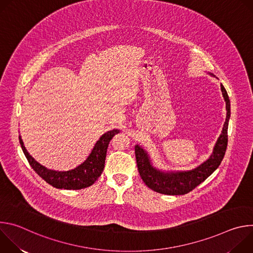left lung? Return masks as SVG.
<instances>
[{
	"instance_id": "obj_1",
	"label": "left lung",
	"mask_w": 253,
	"mask_h": 253,
	"mask_svg": "<svg viewBox=\"0 0 253 253\" xmlns=\"http://www.w3.org/2000/svg\"><path fill=\"white\" fill-rule=\"evenodd\" d=\"M209 75L215 77L211 73H209ZM221 92L226 104V119L221 134L215 143L212 154L197 167L184 171H166L158 169L153 165L149 153L139 144L135 145L138 171L144 183L150 189L166 195H183L192 191L218 168L227 147V129L230 118V101L223 85H221Z\"/></svg>"
}]
</instances>
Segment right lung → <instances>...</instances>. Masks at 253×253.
Segmentation results:
<instances>
[{
    "instance_id": "add662e5",
    "label": "right lung",
    "mask_w": 253,
    "mask_h": 253,
    "mask_svg": "<svg viewBox=\"0 0 253 253\" xmlns=\"http://www.w3.org/2000/svg\"><path fill=\"white\" fill-rule=\"evenodd\" d=\"M119 132L120 130L113 129L104 133L95 143L91 153L88 155L86 160L78 165L76 168L67 171L53 170L41 165L27 151L21 136H19V141L22 150L31 167L47 183L58 189L79 190L91 186L101 176L105 167V159L108 145H109V142L113 138V136H115Z\"/></svg>"
}]
</instances>
